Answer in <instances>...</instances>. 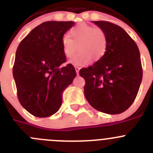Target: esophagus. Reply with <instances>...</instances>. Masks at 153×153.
Returning a JSON list of instances; mask_svg holds the SVG:
<instances>
[{
	"label": "esophagus",
	"instance_id": "34e87169",
	"mask_svg": "<svg viewBox=\"0 0 153 153\" xmlns=\"http://www.w3.org/2000/svg\"><path fill=\"white\" fill-rule=\"evenodd\" d=\"M75 70H76V74L79 75V70H80V67H75Z\"/></svg>",
	"mask_w": 153,
	"mask_h": 153
}]
</instances>
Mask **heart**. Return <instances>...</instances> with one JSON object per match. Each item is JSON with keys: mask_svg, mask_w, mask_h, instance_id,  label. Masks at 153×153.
<instances>
[{"mask_svg": "<svg viewBox=\"0 0 153 153\" xmlns=\"http://www.w3.org/2000/svg\"><path fill=\"white\" fill-rule=\"evenodd\" d=\"M107 36L100 27H94L83 23L73 27L70 36L64 35L61 39L63 53L67 58H71L77 50L79 52L70 63L74 66H86L94 61L100 60L107 51Z\"/></svg>", "mask_w": 153, "mask_h": 153, "instance_id": "1", "label": "heart"}]
</instances>
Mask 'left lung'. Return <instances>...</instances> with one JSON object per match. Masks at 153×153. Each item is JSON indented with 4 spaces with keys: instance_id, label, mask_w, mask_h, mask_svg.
I'll use <instances>...</instances> for the list:
<instances>
[{
    "instance_id": "left-lung-1",
    "label": "left lung",
    "mask_w": 153,
    "mask_h": 153,
    "mask_svg": "<svg viewBox=\"0 0 153 153\" xmlns=\"http://www.w3.org/2000/svg\"><path fill=\"white\" fill-rule=\"evenodd\" d=\"M107 36L106 54L88 68L79 70L86 81L84 94L98 111L120 114L134 102L142 79L140 53L137 45L118 25L93 21Z\"/></svg>"
}]
</instances>
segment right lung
Returning <instances> with one entry per match:
<instances>
[{"mask_svg": "<svg viewBox=\"0 0 153 153\" xmlns=\"http://www.w3.org/2000/svg\"><path fill=\"white\" fill-rule=\"evenodd\" d=\"M73 21H47L33 29L17 47L13 67L18 100L23 107L36 117L56 113L63 93L76 74L66 62L61 39L74 25Z\"/></svg>", "mask_w": 153, "mask_h": 153, "instance_id": "right-lung-1", "label": "right lung"}]
</instances>
